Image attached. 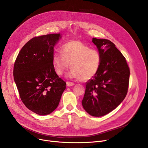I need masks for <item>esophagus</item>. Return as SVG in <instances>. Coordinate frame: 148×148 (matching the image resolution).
<instances>
[{"mask_svg": "<svg viewBox=\"0 0 148 148\" xmlns=\"http://www.w3.org/2000/svg\"><path fill=\"white\" fill-rule=\"evenodd\" d=\"M74 85V83L73 82H66V86L68 87H70V86H73Z\"/></svg>", "mask_w": 148, "mask_h": 148, "instance_id": "34e87169", "label": "esophagus"}]
</instances>
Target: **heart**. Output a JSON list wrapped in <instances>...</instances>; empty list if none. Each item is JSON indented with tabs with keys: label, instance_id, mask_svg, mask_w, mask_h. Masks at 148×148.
Masks as SVG:
<instances>
[{
	"label": "heart",
	"instance_id": "1",
	"mask_svg": "<svg viewBox=\"0 0 148 148\" xmlns=\"http://www.w3.org/2000/svg\"><path fill=\"white\" fill-rule=\"evenodd\" d=\"M62 54L55 53L53 55V64L57 74L61 75L70 68V78L88 81L99 71L101 56L98 51L78 41H73L62 47Z\"/></svg>",
	"mask_w": 148,
	"mask_h": 148
}]
</instances>
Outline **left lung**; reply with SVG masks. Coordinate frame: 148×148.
<instances>
[{
	"label": "left lung",
	"instance_id": "1",
	"mask_svg": "<svg viewBox=\"0 0 148 148\" xmlns=\"http://www.w3.org/2000/svg\"><path fill=\"white\" fill-rule=\"evenodd\" d=\"M101 56L97 74L87 82L82 101L84 109L95 117L104 116L117 107L125 98L130 68L115 45L106 39L92 38Z\"/></svg>",
	"mask_w": 148,
	"mask_h": 148
}]
</instances>
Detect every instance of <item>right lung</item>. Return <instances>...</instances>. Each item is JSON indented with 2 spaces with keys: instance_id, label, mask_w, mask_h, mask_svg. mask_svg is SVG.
<instances>
[{
  "instance_id": "right-lung-1",
  "label": "right lung",
  "mask_w": 148,
  "mask_h": 148,
  "mask_svg": "<svg viewBox=\"0 0 148 148\" xmlns=\"http://www.w3.org/2000/svg\"><path fill=\"white\" fill-rule=\"evenodd\" d=\"M60 34L34 37L23 47L14 66V79L25 106L40 115L50 114L59 105L66 83L53 64L54 47Z\"/></svg>"
}]
</instances>
